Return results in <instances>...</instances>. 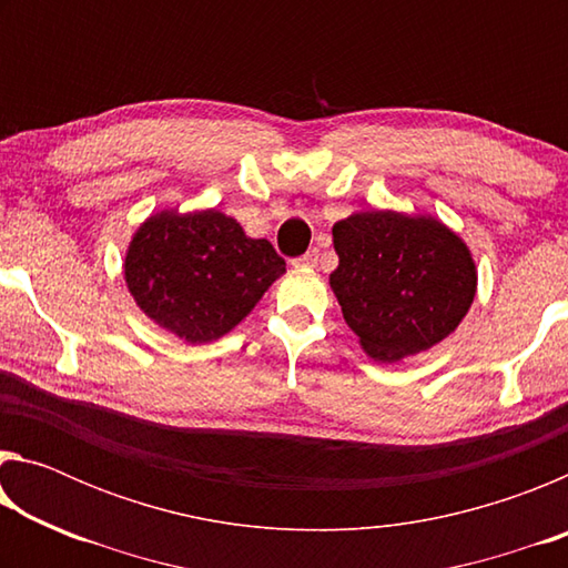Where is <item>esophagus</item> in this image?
<instances>
[{
  "instance_id": "34e87169",
  "label": "esophagus",
  "mask_w": 568,
  "mask_h": 568,
  "mask_svg": "<svg viewBox=\"0 0 568 568\" xmlns=\"http://www.w3.org/2000/svg\"><path fill=\"white\" fill-rule=\"evenodd\" d=\"M293 265H295V267H315V265H318V250H315V247L307 250L305 255L295 257Z\"/></svg>"
}]
</instances>
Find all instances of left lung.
<instances>
[{"label": "left lung", "instance_id": "8db88e82", "mask_svg": "<svg viewBox=\"0 0 568 568\" xmlns=\"http://www.w3.org/2000/svg\"><path fill=\"white\" fill-rule=\"evenodd\" d=\"M331 287L363 351L381 363L434 348L458 328L476 295V265L454 230L393 210L333 225Z\"/></svg>", "mask_w": 568, "mask_h": 568}]
</instances>
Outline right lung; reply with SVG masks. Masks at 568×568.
I'll use <instances>...</instances> for the list:
<instances>
[{
    "label": "right lung",
    "instance_id": "1",
    "mask_svg": "<svg viewBox=\"0 0 568 568\" xmlns=\"http://www.w3.org/2000/svg\"><path fill=\"white\" fill-rule=\"evenodd\" d=\"M285 261L217 210L148 217L134 233L124 281L160 328L187 343L217 341L253 311Z\"/></svg>",
    "mask_w": 568,
    "mask_h": 568
}]
</instances>
